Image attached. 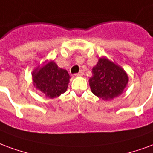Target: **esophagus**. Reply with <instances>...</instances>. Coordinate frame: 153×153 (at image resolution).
Instances as JSON below:
<instances>
[{
  "label": "esophagus",
  "mask_w": 153,
  "mask_h": 153,
  "mask_svg": "<svg viewBox=\"0 0 153 153\" xmlns=\"http://www.w3.org/2000/svg\"><path fill=\"white\" fill-rule=\"evenodd\" d=\"M83 75H84V71H83V70H81V71L78 72V73L75 74L76 76H83Z\"/></svg>",
  "instance_id": "esophagus-1"
}]
</instances>
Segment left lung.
I'll return each mask as SVG.
<instances>
[{"instance_id": "obj_1", "label": "left lung", "mask_w": 153, "mask_h": 153, "mask_svg": "<svg viewBox=\"0 0 153 153\" xmlns=\"http://www.w3.org/2000/svg\"><path fill=\"white\" fill-rule=\"evenodd\" d=\"M93 76L90 78L92 93L103 100L117 98L126 87L129 76L121 66L107 58H100L92 69Z\"/></svg>"}]
</instances>
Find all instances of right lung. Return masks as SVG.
I'll return each instance as SVG.
<instances>
[{"label": "right lung", "mask_w": 153, "mask_h": 153, "mask_svg": "<svg viewBox=\"0 0 153 153\" xmlns=\"http://www.w3.org/2000/svg\"><path fill=\"white\" fill-rule=\"evenodd\" d=\"M32 76L33 85L49 99L60 96L68 87V72L59 68L53 60L36 68Z\"/></svg>", "instance_id": "obj_1"}]
</instances>
